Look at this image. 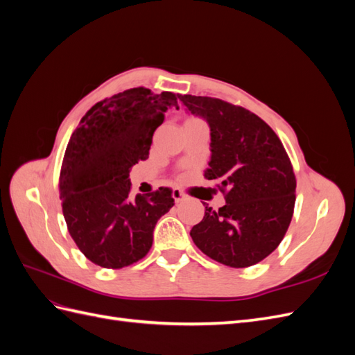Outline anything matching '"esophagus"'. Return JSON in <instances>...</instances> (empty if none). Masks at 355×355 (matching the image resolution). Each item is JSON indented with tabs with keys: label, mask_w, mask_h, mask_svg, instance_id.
<instances>
[{
	"label": "esophagus",
	"mask_w": 355,
	"mask_h": 355,
	"mask_svg": "<svg viewBox=\"0 0 355 355\" xmlns=\"http://www.w3.org/2000/svg\"><path fill=\"white\" fill-rule=\"evenodd\" d=\"M171 196H173L175 202H180V201H184V200L187 198V196H185L184 192H182L179 188H175L173 192H171Z\"/></svg>",
	"instance_id": "obj_1"
}]
</instances>
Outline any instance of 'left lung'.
<instances>
[{"mask_svg":"<svg viewBox=\"0 0 355 355\" xmlns=\"http://www.w3.org/2000/svg\"><path fill=\"white\" fill-rule=\"evenodd\" d=\"M187 110L210 127L209 168L225 206L206 202L191 230L198 249L231 268L261 262L282 243L295 209L296 178L280 139L262 118L241 106L207 96H179Z\"/></svg>","mask_w":355,"mask_h":355,"instance_id":"obj_1","label":"left lung"}]
</instances>
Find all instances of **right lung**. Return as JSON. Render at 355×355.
<instances>
[{"label":"right lung","mask_w":355,"mask_h":355,"mask_svg":"<svg viewBox=\"0 0 355 355\" xmlns=\"http://www.w3.org/2000/svg\"><path fill=\"white\" fill-rule=\"evenodd\" d=\"M179 94L137 87L87 111L59 178L62 210L81 253L102 268L132 265L149 252L158 219L175 206L170 188L130 196V168L149 157L153 135Z\"/></svg>","instance_id":"1"}]
</instances>
